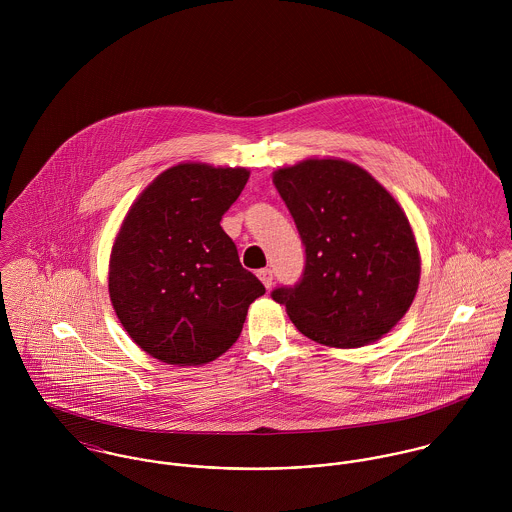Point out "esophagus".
<instances>
[{
  "label": "esophagus",
  "instance_id": "obj_1",
  "mask_svg": "<svg viewBox=\"0 0 512 512\" xmlns=\"http://www.w3.org/2000/svg\"><path fill=\"white\" fill-rule=\"evenodd\" d=\"M258 278H260V282L264 284V288H266V290H270V288H272V284H274V276H272V270H268V268H262V270H258Z\"/></svg>",
  "mask_w": 512,
  "mask_h": 512
}]
</instances>
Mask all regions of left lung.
<instances>
[{
	"label": "left lung",
	"instance_id": "left-lung-1",
	"mask_svg": "<svg viewBox=\"0 0 512 512\" xmlns=\"http://www.w3.org/2000/svg\"><path fill=\"white\" fill-rule=\"evenodd\" d=\"M272 181L305 244L297 286L272 297L307 339L359 349L384 337L410 309L422 258L398 201L361 165L307 157Z\"/></svg>",
	"mask_w": 512,
	"mask_h": 512
}]
</instances>
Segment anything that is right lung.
Masks as SVG:
<instances>
[{"label":"right lung","mask_w":512,"mask_h":512,"mask_svg":"<svg viewBox=\"0 0 512 512\" xmlns=\"http://www.w3.org/2000/svg\"><path fill=\"white\" fill-rule=\"evenodd\" d=\"M248 177L246 167L177 163L122 220L108 292L122 327L149 357L177 366L219 359L240 337L250 303L266 293L220 226Z\"/></svg>","instance_id":"1"}]
</instances>
